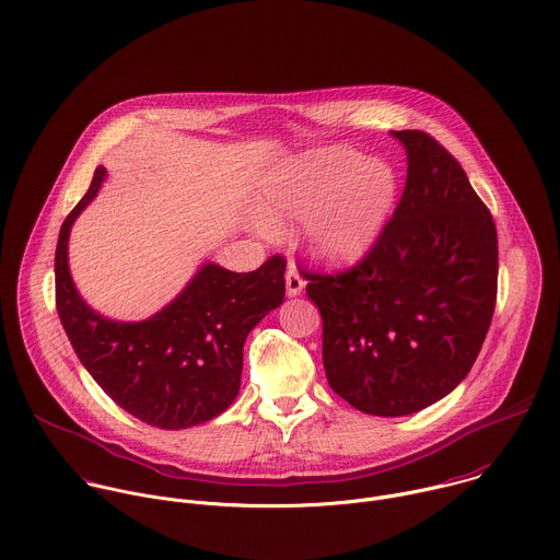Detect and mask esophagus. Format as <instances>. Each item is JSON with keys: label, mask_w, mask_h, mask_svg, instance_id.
Here are the masks:
<instances>
[{"label": "esophagus", "mask_w": 560, "mask_h": 560, "mask_svg": "<svg viewBox=\"0 0 560 560\" xmlns=\"http://www.w3.org/2000/svg\"><path fill=\"white\" fill-rule=\"evenodd\" d=\"M284 280H287V295H289V298H295V295H300V293L304 291V280H302V276L298 273L295 265H291V267L287 269Z\"/></svg>", "instance_id": "obj_1"}]
</instances>
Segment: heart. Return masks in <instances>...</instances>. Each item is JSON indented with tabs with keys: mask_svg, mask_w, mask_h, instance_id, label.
<instances>
[{
	"mask_svg": "<svg viewBox=\"0 0 560 560\" xmlns=\"http://www.w3.org/2000/svg\"><path fill=\"white\" fill-rule=\"evenodd\" d=\"M398 197L394 171L352 149H322L273 173L260 190V223L284 234L308 223V247L326 269L359 265L378 243Z\"/></svg>",
	"mask_w": 560,
	"mask_h": 560,
	"instance_id": "1",
	"label": "heart"
}]
</instances>
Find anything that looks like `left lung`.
I'll return each instance as SVG.
<instances>
[{
	"label": "left lung",
	"mask_w": 560,
	"mask_h": 560,
	"mask_svg": "<svg viewBox=\"0 0 560 560\" xmlns=\"http://www.w3.org/2000/svg\"><path fill=\"white\" fill-rule=\"evenodd\" d=\"M407 182L354 269L306 273L328 385L372 416L416 413L470 372L497 300V230L466 173L431 136L389 131Z\"/></svg>",
	"instance_id": "obj_1"
}]
</instances>
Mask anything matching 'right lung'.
<instances>
[{
  "label": "right lung",
  "instance_id": "obj_1",
  "mask_svg": "<svg viewBox=\"0 0 560 560\" xmlns=\"http://www.w3.org/2000/svg\"><path fill=\"white\" fill-rule=\"evenodd\" d=\"M107 168L61 225L55 276L57 311L70 343L116 405L160 429H188L223 413L241 389L243 346L252 328L284 300V260L236 273L201 262L162 311L140 322L96 313L70 273V232L96 199Z\"/></svg>",
  "mask_w": 560,
  "mask_h": 560
}]
</instances>
